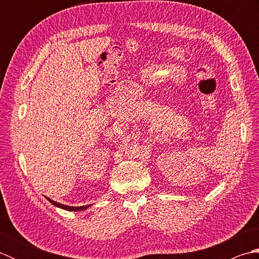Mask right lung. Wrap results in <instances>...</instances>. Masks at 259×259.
<instances>
[{
    "label": "right lung",
    "mask_w": 259,
    "mask_h": 259,
    "mask_svg": "<svg viewBox=\"0 0 259 259\" xmlns=\"http://www.w3.org/2000/svg\"><path fill=\"white\" fill-rule=\"evenodd\" d=\"M47 199H48L49 201H50V202L52 203V205L57 206V207H59V208L65 209V210H70V211H79V210H84V209H87L88 207H90V205H88V206H80V207H71V206H67V205H62V203H60V202L54 201V200L50 199V198H48V197H47Z\"/></svg>",
    "instance_id": "add662e5"
}]
</instances>
